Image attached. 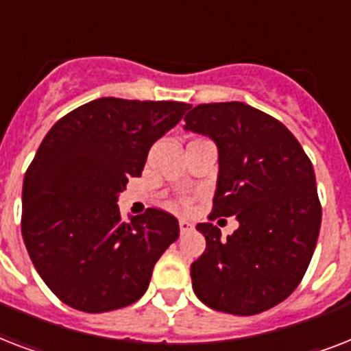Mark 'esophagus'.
I'll use <instances>...</instances> for the list:
<instances>
[{"instance_id":"1","label":"esophagus","mask_w":351,"mask_h":351,"mask_svg":"<svg viewBox=\"0 0 351 351\" xmlns=\"http://www.w3.org/2000/svg\"><path fill=\"white\" fill-rule=\"evenodd\" d=\"M193 230H195V224H193V222H189V220H186V219L180 220V233L182 234L191 233Z\"/></svg>"}]
</instances>
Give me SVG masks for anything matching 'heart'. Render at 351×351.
<instances>
[{
    "label": "heart",
    "mask_w": 351,
    "mask_h": 351,
    "mask_svg": "<svg viewBox=\"0 0 351 351\" xmlns=\"http://www.w3.org/2000/svg\"><path fill=\"white\" fill-rule=\"evenodd\" d=\"M182 206H189V200H182Z\"/></svg>",
    "instance_id": "b5f03b06"
}]
</instances>
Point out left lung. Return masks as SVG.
Masks as SVG:
<instances>
[{
	"label": "left lung",
	"mask_w": 351,
	"mask_h": 351,
	"mask_svg": "<svg viewBox=\"0 0 351 351\" xmlns=\"http://www.w3.org/2000/svg\"><path fill=\"white\" fill-rule=\"evenodd\" d=\"M184 120L219 149L209 219L239 220L226 240L217 226H197L206 251L191 264L195 295L217 311L262 313L293 293L315 251L322 209L313 165L288 127L242 101L202 104Z\"/></svg>",
	"instance_id": "left-lung-1"
}]
</instances>
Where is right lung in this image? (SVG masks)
<instances>
[{
    "instance_id": "right-lung-1",
    "label": "right lung",
    "mask_w": 351,
    "mask_h": 351,
    "mask_svg": "<svg viewBox=\"0 0 351 351\" xmlns=\"http://www.w3.org/2000/svg\"><path fill=\"white\" fill-rule=\"evenodd\" d=\"M189 104L98 98L58 120L25 173L21 234L58 299L104 313L136 302L153 267L180 233L178 220L147 209L123 222L118 195L142 175L147 153Z\"/></svg>"
}]
</instances>
